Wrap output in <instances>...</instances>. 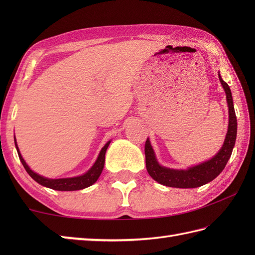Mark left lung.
I'll return each mask as SVG.
<instances>
[{
	"label": "left lung",
	"mask_w": 255,
	"mask_h": 255,
	"mask_svg": "<svg viewBox=\"0 0 255 255\" xmlns=\"http://www.w3.org/2000/svg\"><path fill=\"white\" fill-rule=\"evenodd\" d=\"M219 80L225 89L229 107L228 132H227L223 148L213 159L204 162L202 164L189 167L188 170H172L161 166L156 162L153 149L151 147L149 139H147L144 144L145 166H147L149 175L162 185L177 188H194L205 185L223 172L227 162L230 159L237 138V116L229 85L221 79L220 74Z\"/></svg>",
	"instance_id": "8db88e82"
}]
</instances>
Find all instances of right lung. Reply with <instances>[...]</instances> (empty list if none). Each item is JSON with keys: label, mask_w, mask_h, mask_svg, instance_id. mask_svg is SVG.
Segmentation results:
<instances>
[{"label": "right lung", "mask_w": 255, "mask_h": 255, "mask_svg": "<svg viewBox=\"0 0 255 255\" xmlns=\"http://www.w3.org/2000/svg\"><path fill=\"white\" fill-rule=\"evenodd\" d=\"M110 143H111V141H108L104 145V148L101 150L99 158H97L94 165L92 166L91 169L85 173V174L81 175V176H77V177L50 180V178H46V177H42L40 175H38L37 173L32 172L29 169L28 165H27L26 162L24 161L23 156L20 155L18 147H17V144H16V140H15V145H16V149H17L19 160H20L21 163H23L27 173H28V174L32 178H34V180L37 183H39L40 185L49 187V188H52V189H56V191H79V189H83L85 187H89L91 185H93V184L97 181V178L100 177L101 173L103 171V167H104L105 153H106V150L108 148V145H110Z\"/></svg>", "instance_id": "add662e5"}]
</instances>
